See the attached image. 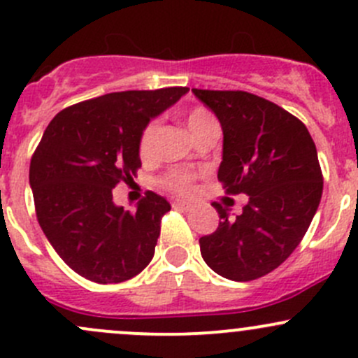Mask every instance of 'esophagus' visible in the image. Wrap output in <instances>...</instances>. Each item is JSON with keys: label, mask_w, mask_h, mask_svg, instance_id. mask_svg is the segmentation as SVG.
<instances>
[{"label": "esophagus", "mask_w": 358, "mask_h": 358, "mask_svg": "<svg viewBox=\"0 0 358 358\" xmlns=\"http://www.w3.org/2000/svg\"><path fill=\"white\" fill-rule=\"evenodd\" d=\"M173 208H175V209H180V210H189V209H192V204H190V202L175 201V202H173Z\"/></svg>", "instance_id": "34e87169"}]
</instances>
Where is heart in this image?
Returning <instances> with one entry per match:
<instances>
[{
    "instance_id": "b5f03b06",
    "label": "heart",
    "mask_w": 358,
    "mask_h": 358,
    "mask_svg": "<svg viewBox=\"0 0 358 358\" xmlns=\"http://www.w3.org/2000/svg\"><path fill=\"white\" fill-rule=\"evenodd\" d=\"M210 120H214V116L210 115L208 110H204V108H194V110L189 111V115H187L185 118L187 129L190 130V134H194L195 130L201 129L204 123L210 122ZM157 129H159V123L150 122L145 125V129L142 130L141 141H138V152H141V156L144 157V159H148V157L152 156ZM163 185L169 190L176 192V194L185 195L192 190V175L187 171L168 173V175L163 178Z\"/></svg>"
}]
</instances>
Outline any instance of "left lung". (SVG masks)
I'll list each match as a JSON object with an SVG mask.
<instances>
[{
    "label": "left lung",
    "mask_w": 358,
    "mask_h": 358,
    "mask_svg": "<svg viewBox=\"0 0 358 358\" xmlns=\"http://www.w3.org/2000/svg\"><path fill=\"white\" fill-rule=\"evenodd\" d=\"M220 120L223 159L217 180L245 194L242 214L213 204L220 227L202 236L201 254L214 273L250 281L289 257L310 227L322 195L317 150L307 127L271 101L243 90L192 89Z\"/></svg>",
    "instance_id": "obj_1"
}]
</instances>
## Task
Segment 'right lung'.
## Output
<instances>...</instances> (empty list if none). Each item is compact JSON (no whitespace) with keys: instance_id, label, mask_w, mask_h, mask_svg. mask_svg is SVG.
Instances as JSON below:
<instances>
[{"instance_id":"1","label":"right lung","mask_w":358,"mask_h":358,"mask_svg":"<svg viewBox=\"0 0 358 358\" xmlns=\"http://www.w3.org/2000/svg\"><path fill=\"white\" fill-rule=\"evenodd\" d=\"M187 87L125 90L59 111L30 161L37 221L59 257L94 283H122L154 255L161 217L171 206L149 192L130 213L113 202L141 163L138 141L152 118Z\"/></svg>"}]
</instances>
